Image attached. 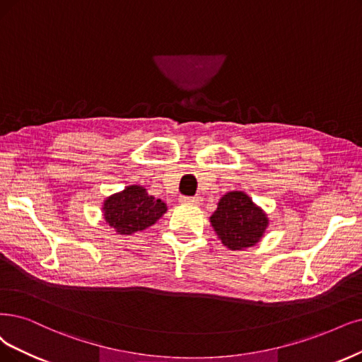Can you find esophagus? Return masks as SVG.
I'll list each match as a JSON object with an SVG mask.
<instances>
[{
    "label": "esophagus",
    "mask_w": 362,
    "mask_h": 362,
    "mask_svg": "<svg viewBox=\"0 0 362 362\" xmlns=\"http://www.w3.org/2000/svg\"><path fill=\"white\" fill-rule=\"evenodd\" d=\"M180 202H182V203H188V204H195V206H198V204H202L203 198L198 197V195H195V197L182 195V197H180Z\"/></svg>",
    "instance_id": "34e87169"
}]
</instances>
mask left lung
I'll return each mask as SVG.
<instances>
[{
	"instance_id": "obj_1",
	"label": "left lung",
	"mask_w": 362,
	"mask_h": 362,
	"mask_svg": "<svg viewBox=\"0 0 362 362\" xmlns=\"http://www.w3.org/2000/svg\"><path fill=\"white\" fill-rule=\"evenodd\" d=\"M211 226L222 243L231 250H240L259 242L269 219L243 192H228L221 198L210 218Z\"/></svg>"
}]
</instances>
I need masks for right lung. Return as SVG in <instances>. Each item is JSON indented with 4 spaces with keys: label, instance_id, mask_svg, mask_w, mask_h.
Listing matches in <instances>:
<instances>
[{
    "label": "right lung",
    "instance_id": "right-lung-1",
    "mask_svg": "<svg viewBox=\"0 0 362 362\" xmlns=\"http://www.w3.org/2000/svg\"><path fill=\"white\" fill-rule=\"evenodd\" d=\"M165 211V203L136 185L109 197L104 203V218L119 234H132L146 230Z\"/></svg>",
    "mask_w": 362,
    "mask_h": 362
}]
</instances>
